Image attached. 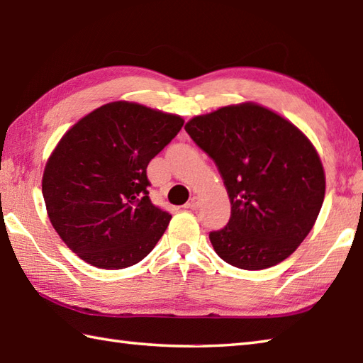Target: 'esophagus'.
<instances>
[{"mask_svg": "<svg viewBox=\"0 0 363 363\" xmlns=\"http://www.w3.org/2000/svg\"><path fill=\"white\" fill-rule=\"evenodd\" d=\"M200 204H201L200 196H191L190 201L186 204V208H187V209H191V211H195V209L200 208Z\"/></svg>", "mask_w": 363, "mask_h": 363, "instance_id": "1", "label": "esophagus"}]
</instances>
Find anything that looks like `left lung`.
Here are the masks:
<instances>
[{
	"label": "left lung",
	"mask_w": 363,
	"mask_h": 363,
	"mask_svg": "<svg viewBox=\"0 0 363 363\" xmlns=\"http://www.w3.org/2000/svg\"><path fill=\"white\" fill-rule=\"evenodd\" d=\"M184 129L216 162L228 190L230 222L209 233L218 257L261 271L294 253L325 195L323 163L305 133L255 102L195 116Z\"/></svg>",
	"instance_id": "1"
}]
</instances>
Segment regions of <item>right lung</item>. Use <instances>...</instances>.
Instances as JSON below:
<instances>
[{"label": "right lung", "instance_id": "1", "mask_svg": "<svg viewBox=\"0 0 363 363\" xmlns=\"http://www.w3.org/2000/svg\"><path fill=\"white\" fill-rule=\"evenodd\" d=\"M184 119L118 101L88 113L62 135L42 176L50 222L88 264H137L163 236L172 214L149 200L147 163Z\"/></svg>", "mask_w": 363, "mask_h": 363}]
</instances>
